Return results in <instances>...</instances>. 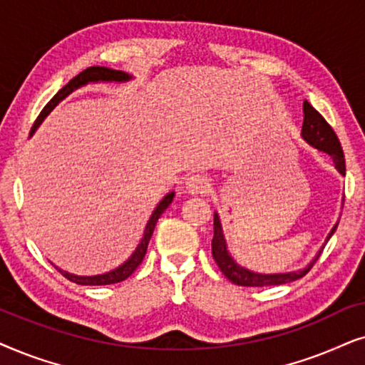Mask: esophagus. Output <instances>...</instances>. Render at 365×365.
<instances>
[{
	"label": "esophagus",
	"instance_id": "34e87169",
	"mask_svg": "<svg viewBox=\"0 0 365 365\" xmlns=\"http://www.w3.org/2000/svg\"><path fill=\"white\" fill-rule=\"evenodd\" d=\"M185 192L188 195H198V193H207L208 188H210V180H208L205 175H190L185 180Z\"/></svg>",
	"mask_w": 365,
	"mask_h": 365
}]
</instances>
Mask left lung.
Segmentation results:
<instances>
[{"mask_svg": "<svg viewBox=\"0 0 365 365\" xmlns=\"http://www.w3.org/2000/svg\"><path fill=\"white\" fill-rule=\"evenodd\" d=\"M300 137L310 147L317 150V152L327 155L330 162L334 163L335 170L346 177V160H344V152L341 143H339L337 135L334 133V130L330 128L327 121L324 120V116L309 103L307 100L304 101V125ZM339 223H335L332 230L329 232L327 239H325L324 245L320 247L319 254L310 260L309 265H305L304 269L292 270V272H277V274H260V272H254L247 267H242L237 264L230 252H228L225 235H223V228L218 212L213 213V239H212V255L215 259L217 265L220 267L222 274L227 277L232 284L244 285V287H269V285H284L289 282H294L307 274L312 269L315 260L319 259L320 252L324 250L325 244H327L330 237L334 235V232L337 230Z\"/></svg>", "mask_w": 365, "mask_h": 365, "instance_id": "1", "label": "left lung"}]
</instances>
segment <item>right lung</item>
<instances>
[{"label": "right lung", "instance_id": "1", "mask_svg": "<svg viewBox=\"0 0 365 365\" xmlns=\"http://www.w3.org/2000/svg\"><path fill=\"white\" fill-rule=\"evenodd\" d=\"M132 78H133V75H130V73H125L121 70H113V68H106V66L86 68V70L81 71L80 75H76L73 80L68 81V83L63 86V88L58 91V93L53 96L50 101H48V105L43 108L40 116H38V120L35 121V125H33L30 137L36 132V128L43 123V120L50 115V111L55 108V106L60 103L61 100H65L68 95H71L75 90L81 88V86H85V85H90V83H125V81H130ZM173 197H175V192H170L162 198V200L158 202V205L155 207L152 215H150V220L147 222V225H145L143 237H142V240H140V244L137 245V249H135L133 254L128 257V260H125L123 264L116 267V269L105 272V274H100V275H75V274H70V272H66V270H61L60 267H56V265H55V269L60 272L63 277H66L68 280L75 282V284H78V285H110V284H118V282H123L125 279H128V277L132 275L135 270H137V267L142 264L143 257H145V254H147L148 242L153 235L155 225H157L160 215H162V213L168 208L170 203L173 202Z\"/></svg>", "mask_w": 365, "mask_h": 365}]
</instances>
